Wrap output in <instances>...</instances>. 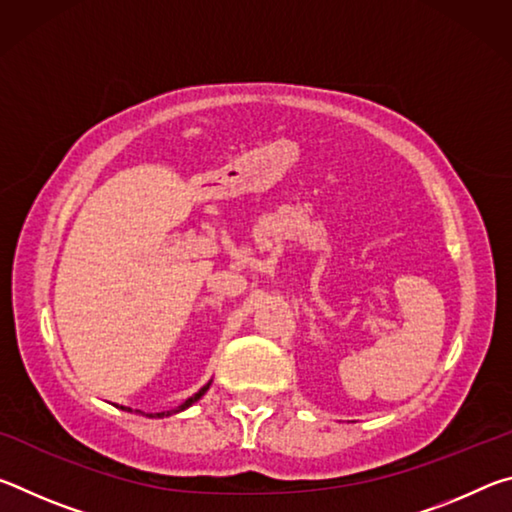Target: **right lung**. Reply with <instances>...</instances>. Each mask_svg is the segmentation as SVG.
<instances>
[{"label":"right lung","instance_id":"obj_1","mask_svg":"<svg viewBox=\"0 0 512 512\" xmlns=\"http://www.w3.org/2000/svg\"><path fill=\"white\" fill-rule=\"evenodd\" d=\"M210 384L212 381H207V384L201 388V391H198L196 395H192L189 397V400H185L183 404L180 406H176V409H171V411H162V413H144V411H135V413H142V415H149V418H167V415H173V413H180V411H185V409H189V406H192L194 402H198L201 400V397L207 393V388H210ZM121 411H133V409H128V406H121Z\"/></svg>","mask_w":512,"mask_h":512}]
</instances>
